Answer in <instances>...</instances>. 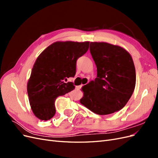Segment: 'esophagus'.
Here are the masks:
<instances>
[{
    "instance_id": "esophagus-1",
    "label": "esophagus",
    "mask_w": 158,
    "mask_h": 158,
    "mask_svg": "<svg viewBox=\"0 0 158 158\" xmlns=\"http://www.w3.org/2000/svg\"><path fill=\"white\" fill-rule=\"evenodd\" d=\"M81 87H82V85H77V86H76V89L78 90L81 88Z\"/></svg>"
}]
</instances>
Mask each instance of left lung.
Segmentation results:
<instances>
[{
    "mask_svg": "<svg viewBox=\"0 0 158 158\" xmlns=\"http://www.w3.org/2000/svg\"><path fill=\"white\" fill-rule=\"evenodd\" d=\"M97 78L82 87L80 102L98 114H108L125 106L135 90L136 70L131 54L122 47L91 42Z\"/></svg>",
    "mask_w": 158,
    "mask_h": 158,
    "instance_id": "left-lung-1",
    "label": "left lung"
}]
</instances>
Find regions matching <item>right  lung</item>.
Here are the masks:
<instances>
[{
  "label": "right lung",
  "instance_id": "1",
  "mask_svg": "<svg viewBox=\"0 0 158 158\" xmlns=\"http://www.w3.org/2000/svg\"><path fill=\"white\" fill-rule=\"evenodd\" d=\"M89 41H56L38 56L27 84L30 107L41 121L49 120L55 114V101L75 88L66 78L74 77L76 60L87 52Z\"/></svg>",
  "mask_w": 158,
  "mask_h": 158
}]
</instances>
